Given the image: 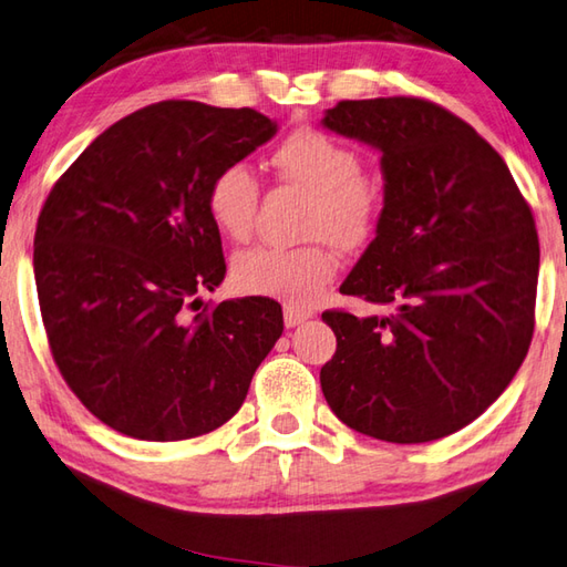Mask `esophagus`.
<instances>
[{
	"instance_id": "obj_1",
	"label": "esophagus",
	"mask_w": 567,
	"mask_h": 567,
	"mask_svg": "<svg viewBox=\"0 0 567 567\" xmlns=\"http://www.w3.org/2000/svg\"><path fill=\"white\" fill-rule=\"evenodd\" d=\"M307 319H312V312H309V309H299V307H292V305H287L285 307V327H299V324H305Z\"/></svg>"
}]
</instances>
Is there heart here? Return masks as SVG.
<instances>
[{"label":"heart","mask_w":567,"mask_h":567,"mask_svg":"<svg viewBox=\"0 0 567 567\" xmlns=\"http://www.w3.org/2000/svg\"><path fill=\"white\" fill-rule=\"evenodd\" d=\"M282 179L312 196L307 236L329 238L341 248H357L379 224L383 198L363 179L357 150L319 130H295L272 154ZM260 184L246 164H228L208 184V216L224 236L246 240L252 233ZM339 258L327 240L299 248L258 246L233 260V282L240 292L272 297L292 307H307L334 280Z\"/></svg>","instance_id":"1"}]
</instances>
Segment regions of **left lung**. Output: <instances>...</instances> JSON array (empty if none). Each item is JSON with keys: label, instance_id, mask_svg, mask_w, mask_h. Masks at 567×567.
I'll return each instance as SVG.
<instances>
[{"label": "left lung", "instance_id": "8db88e82", "mask_svg": "<svg viewBox=\"0 0 567 567\" xmlns=\"http://www.w3.org/2000/svg\"><path fill=\"white\" fill-rule=\"evenodd\" d=\"M321 125L381 152L375 238L341 292L385 317L324 312L337 353L319 381L343 425L417 445L470 425L534 337L538 233L506 162L430 100H341Z\"/></svg>", "mask_w": 567, "mask_h": 567}]
</instances>
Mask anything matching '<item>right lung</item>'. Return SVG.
Returning <instances> with one entry per match:
<instances>
[{
  "label": "right lung",
  "mask_w": 567,
  "mask_h": 567,
  "mask_svg": "<svg viewBox=\"0 0 567 567\" xmlns=\"http://www.w3.org/2000/svg\"><path fill=\"white\" fill-rule=\"evenodd\" d=\"M275 132L250 107L164 100L107 127L51 188L33 238L41 317L55 365L100 423L174 442L246 401L282 309L268 297L202 307L226 277L206 194Z\"/></svg>",
  "instance_id": "obj_1"
}]
</instances>
